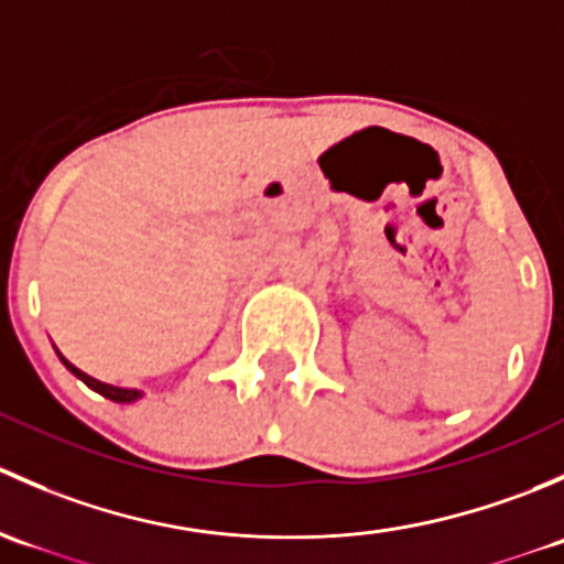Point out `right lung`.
Masks as SVG:
<instances>
[{"label":"right lung","mask_w":564,"mask_h":564,"mask_svg":"<svg viewBox=\"0 0 564 564\" xmlns=\"http://www.w3.org/2000/svg\"><path fill=\"white\" fill-rule=\"evenodd\" d=\"M56 355H59V351H56ZM59 360L65 362V368H67V371H70V373H76V377L82 379V382L87 384V388H93L95 392H100V395L108 398V401H117V403H133V401H139V398H141V390H130V388H113V384L98 382V379H93V377H89V373L78 371V368L73 366V362H67L65 357H62V355H59Z\"/></svg>","instance_id":"right-lung-1"}]
</instances>
